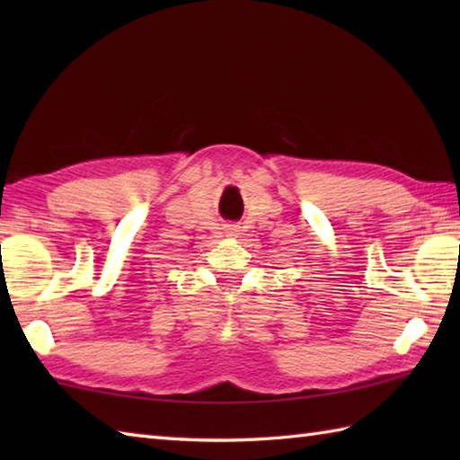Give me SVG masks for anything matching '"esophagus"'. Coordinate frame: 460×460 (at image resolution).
Here are the masks:
<instances>
[{
	"label": "esophagus",
	"instance_id": "34e87169",
	"mask_svg": "<svg viewBox=\"0 0 460 460\" xmlns=\"http://www.w3.org/2000/svg\"><path fill=\"white\" fill-rule=\"evenodd\" d=\"M225 231H227L229 237L239 235V227H237V225H225Z\"/></svg>",
	"mask_w": 460,
	"mask_h": 460
}]
</instances>
